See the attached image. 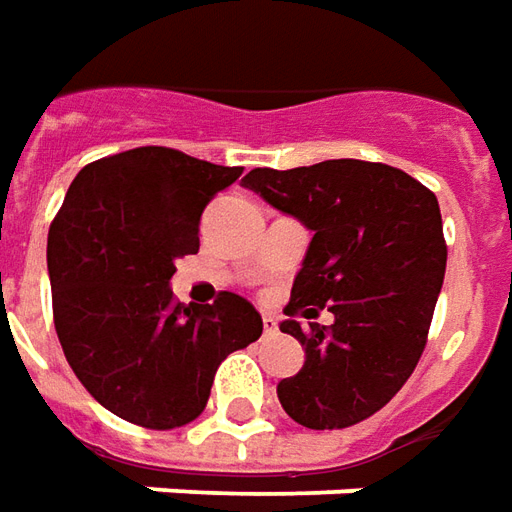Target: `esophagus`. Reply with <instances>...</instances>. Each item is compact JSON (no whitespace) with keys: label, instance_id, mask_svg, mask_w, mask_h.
Listing matches in <instances>:
<instances>
[{"label":"esophagus","instance_id":"34e87169","mask_svg":"<svg viewBox=\"0 0 512 512\" xmlns=\"http://www.w3.org/2000/svg\"><path fill=\"white\" fill-rule=\"evenodd\" d=\"M263 332H266V335H274V332H277V318L263 316Z\"/></svg>","mask_w":512,"mask_h":512}]
</instances>
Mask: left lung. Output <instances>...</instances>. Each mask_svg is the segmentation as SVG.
<instances>
[{
  "mask_svg": "<svg viewBox=\"0 0 512 512\" xmlns=\"http://www.w3.org/2000/svg\"><path fill=\"white\" fill-rule=\"evenodd\" d=\"M244 188L313 232L285 313L327 307L335 316L330 330L280 324L305 349L299 374L277 385L282 410L307 430L374 416L427 343L446 271L438 199L402 169L366 160L252 169Z\"/></svg>",
  "mask_w": 512,
  "mask_h": 512,
  "instance_id": "1",
  "label": "left lung"
}]
</instances>
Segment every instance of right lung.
I'll return each mask as SVG.
<instances>
[{"mask_svg": "<svg viewBox=\"0 0 512 512\" xmlns=\"http://www.w3.org/2000/svg\"><path fill=\"white\" fill-rule=\"evenodd\" d=\"M166 146L96 160L74 177L49 227L55 330L96 402L149 430H174L207 405L221 360L263 332L255 305L221 291L182 305L171 277L199 252V219L241 177Z\"/></svg>", "mask_w": 512, "mask_h": 512, "instance_id": "obj_1", "label": "right lung"}]
</instances>
